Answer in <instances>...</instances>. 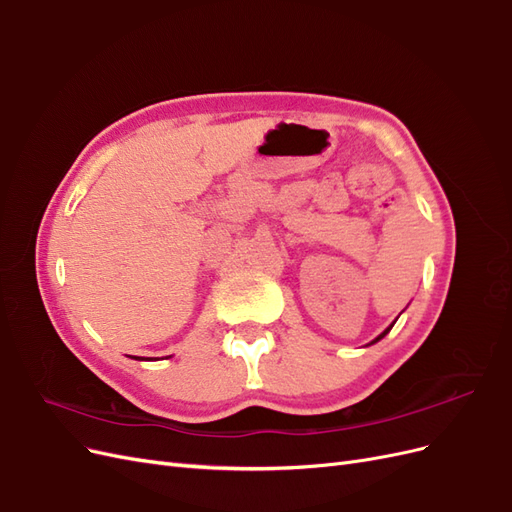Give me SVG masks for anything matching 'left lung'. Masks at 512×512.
I'll list each match as a JSON object with an SVG mask.
<instances>
[{
    "label": "left lung",
    "instance_id": "obj_1",
    "mask_svg": "<svg viewBox=\"0 0 512 512\" xmlns=\"http://www.w3.org/2000/svg\"><path fill=\"white\" fill-rule=\"evenodd\" d=\"M391 329H393V324H391V327H389V329H386V331H384V333H382V335H378V337H376V339H374V342H378V339H382V337H384V335H386V333H389V331H391ZM374 342H371V344H374Z\"/></svg>",
    "mask_w": 512,
    "mask_h": 512
}]
</instances>
